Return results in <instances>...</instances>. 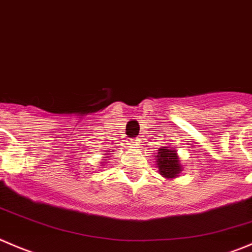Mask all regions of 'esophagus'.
Instances as JSON below:
<instances>
[{"label":"esophagus","instance_id":"esophagus-1","mask_svg":"<svg viewBox=\"0 0 252 252\" xmlns=\"http://www.w3.org/2000/svg\"><path fill=\"white\" fill-rule=\"evenodd\" d=\"M139 143V139L138 138H131L130 139V144L131 145H138Z\"/></svg>","mask_w":252,"mask_h":252}]
</instances>
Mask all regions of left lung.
Wrapping results in <instances>:
<instances>
[{
	"instance_id": "1",
	"label": "left lung",
	"mask_w": 252,
	"mask_h": 252,
	"mask_svg": "<svg viewBox=\"0 0 252 252\" xmlns=\"http://www.w3.org/2000/svg\"><path fill=\"white\" fill-rule=\"evenodd\" d=\"M158 167L160 175L166 178H175L181 172V163L175 150L158 149Z\"/></svg>"
}]
</instances>
